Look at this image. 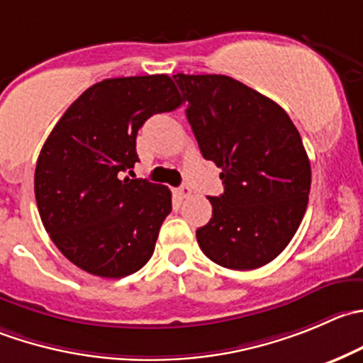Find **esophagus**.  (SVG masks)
<instances>
[{"label":"esophagus","instance_id":"esophagus-1","mask_svg":"<svg viewBox=\"0 0 363 363\" xmlns=\"http://www.w3.org/2000/svg\"><path fill=\"white\" fill-rule=\"evenodd\" d=\"M179 196H181V199H188V196H191V188H189L188 184H184V186H181V188H179Z\"/></svg>","mask_w":363,"mask_h":363}]
</instances>
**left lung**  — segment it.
Wrapping results in <instances>:
<instances>
[{
    "label": "left lung",
    "mask_w": 363,
    "mask_h": 363,
    "mask_svg": "<svg viewBox=\"0 0 363 363\" xmlns=\"http://www.w3.org/2000/svg\"><path fill=\"white\" fill-rule=\"evenodd\" d=\"M200 152L221 168L225 191L196 241L213 262L255 269L279 257L300 227L311 161L289 115L269 97L221 74H175Z\"/></svg>",
    "instance_id": "left-lung-1"
}]
</instances>
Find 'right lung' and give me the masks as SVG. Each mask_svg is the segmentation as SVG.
Here are the masks:
<instances>
[{"label": "right lung", "mask_w": 363, "mask_h": 363, "mask_svg": "<svg viewBox=\"0 0 363 363\" xmlns=\"http://www.w3.org/2000/svg\"><path fill=\"white\" fill-rule=\"evenodd\" d=\"M181 104L167 74L104 79L45 140L35 168L38 214L56 248L90 275L121 279L152 257L172 193L124 174L138 161L136 135L147 118Z\"/></svg>", "instance_id": "obj_1"}]
</instances>
